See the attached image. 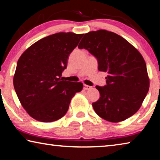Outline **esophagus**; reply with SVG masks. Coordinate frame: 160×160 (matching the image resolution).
<instances>
[{
	"label": "esophagus",
	"mask_w": 160,
	"mask_h": 160,
	"mask_svg": "<svg viewBox=\"0 0 160 160\" xmlns=\"http://www.w3.org/2000/svg\"><path fill=\"white\" fill-rule=\"evenodd\" d=\"M91 88H92L91 86L85 85V84H84V85H83V89H84V90H90V89H91Z\"/></svg>",
	"instance_id": "obj_1"
}]
</instances>
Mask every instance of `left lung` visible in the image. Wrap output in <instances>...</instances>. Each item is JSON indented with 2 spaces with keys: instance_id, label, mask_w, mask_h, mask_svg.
<instances>
[{
  "instance_id": "8db88e82",
  "label": "left lung",
  "mask_w": 160,
  "mask_h": 160,
  "mask_svg": "<svg viewBox=\"0 0 160 160\" xmlns=\"http://www.w3.org/2000/svg\"><path fill=\"white\" fill-rule=\"evenodd\" d=\"M78 48L95 56L99 71L107 72V85L96 86L100 97L92 103L94 112L104 120L123 121L141 107L150 88L144 58L122 37L104 29L85 34Z\"/></svg>"
}]
</instances>
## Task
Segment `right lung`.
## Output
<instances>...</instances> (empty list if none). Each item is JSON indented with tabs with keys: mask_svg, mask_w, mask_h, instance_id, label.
<instances>
[{
	"mask_svg": "<svg viewBox=\"0 0 160 160\" xmlns=\"http://www.w3.org/2000/svg\"><path fill=\"white\" fill-rule=\"evenodd\" d=\"M83 34L58 32L39 40L22 54L13 85L22 106L37 121L52 122L68 112L70 100L82 90L81 82L61 79L70 53Z\"/></svg>",
	"mask_w": 160,
	"mask_h": 160,
	"instance_id": "1",
	"label": "right lung"
}]
</instances>
